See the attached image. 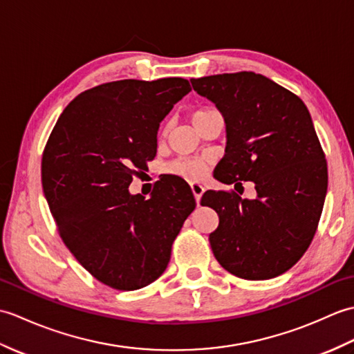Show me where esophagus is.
Instances as JSON below:
<instances>
[{
	"mask_svg": "<svg viewBox=\"0 0 354 354\" xmlns=\"http://www.w3.org/2000/svg\"><path fill=\"white\" fill-rule=\"evenodd\" d=\"M190 187H192V192H193V194H194V199H196L198 205H199L202 194H204V192H205L204 185H202V184L198 183V181H192V183H190Z\"/></svg>",
	"mask_w": 354,
	"mask_h": 354,
	"instance_id": "1",
	"label": "esophagus"
}]
</instances>
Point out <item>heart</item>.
I'll return each mask as SVG.
<instances>
[{
    "label": "heart",
    "instance_id": "b5f03b06",
    "mask_svg": "<svg viewBox=\"0 0 354 354\" xmlns=\"http://www.w3.org/2000/svg\"><path fill=\"white\" fill-rule=\"evenodd\" d=\"M212 109H199L193 112L192 122H198L199 118L212 114ZM209 169V160L207 156H198V158H181V160H176L169 165V171L175 173L187 179H201L205 176V173Z\"/></svg>",
    "mask_w": 354,
    "mask_h": 354
}]
</instances>
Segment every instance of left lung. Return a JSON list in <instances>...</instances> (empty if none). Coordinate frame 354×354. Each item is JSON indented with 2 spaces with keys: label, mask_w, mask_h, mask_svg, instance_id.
I'll return each mask as SVG.
<instances>
[{
  "label": "left lung",
  "mask_w": 354,
  "mask_h": 354,
  "mask_svg": "<svg viewBox=\"0 0 354 354\" xmlns=\"http://www.w3.org/2000/svg\"><path fill=\"white\" fill-rule=\"evenodd\" d=\"M190 82L227 124L225 156L214 178L234 189L252 181L257 192L254 199L204 193L201 205L219 216L209 234L214 257L245 280L281 275L309 248L327 194V162L309 109L295 94L251 71Z\"/></svg>",
  "instance_id": "left-lung-1"
}]
</instances>
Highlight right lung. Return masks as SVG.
<instances>
[{
    "instance_id": "right-lung-1",
    "label": "right lung",
    "mask_w": 354,
    "mask_h": 354,
    "mask_svg": "<svg viewBox=\"0 0 354 354\" xmlns=\"http://www.w3.org/2000/svg\"><path fill=\"white\" fill-rule=\"evenodd\" d=\"M192 91L181 77L117 80L79 94L59 117L42 155V189L64 243L89 274L118 290L153 283L196 207L184 179L150 199L131 194L135 169L156 155V133Z\"/></svg>"
}]
</instances>
